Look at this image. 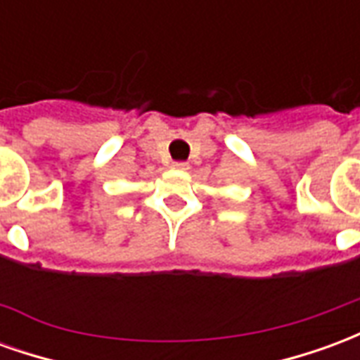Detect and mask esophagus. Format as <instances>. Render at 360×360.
I'll return each instance as SVG.
<instances>
[{
  "mask_svg": "<svg viewBox=\"0 0 360 360\" xmlns=\"http://www.w3.org/2000/svg\"><path fill=\"white\" fill-rule=\"evenodd\" d=\"M173 167H175V169H181V172H185V169H188V164L187 162H175Z\"/></svg>",
  "mask_w": 360,
  "mask_h": 360,
  "instance_id": "esophagus-1",
  "label": "esophagus"
}]
</instances>
